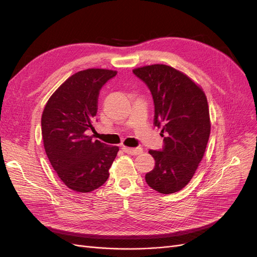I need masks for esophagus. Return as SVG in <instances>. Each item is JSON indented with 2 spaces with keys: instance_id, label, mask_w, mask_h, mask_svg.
<instances>
[{
  "instance_id": "esophagus-1",
  "label": "esophagus",
  "mask_w": 257,
  "mask_h": 257,
  "mask_svg": "<svg viewBox=\"0 0 257 257\" xmlns=\"http://www.w3.org/2000/svg\"><path fill=\"white\" fill-rule=\"evenodd\" d=\"M122 150L125 153L132 154V155H137V154H141L143 152L142 148H130V147H125V146L122 147Z\"/></svg>"
}]
</instances>
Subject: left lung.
Segmentation results:
<instances>
[{"instance_id": "obj_1", "label": "left lung", "mask_w": 257, "mask_h": 257, "mask_svg": "<svg viewBox=\"0 0 257 257\" xmlns=\"http://www.w3.org/2000/svg\"><path fill=\"white\" fill-rule=\"evenodd\" d=\"M133 73L151 91L153 124L164 137L163 150L149 151L155 166L146 174V182L161 194H173L191 181L205 154L211 128L207 97L197 83L172 66L147 65Z\"/></svg>"}]
</instances>
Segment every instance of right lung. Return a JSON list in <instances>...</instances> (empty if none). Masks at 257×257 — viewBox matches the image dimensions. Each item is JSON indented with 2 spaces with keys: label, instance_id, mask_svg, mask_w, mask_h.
<instances>
[{
  "label": "right lung",
  "instance_id": "add662e5",
  "mask_svg": "<svg viewBox=\"0 0 257 257\" xmlns=\"http://www.w3.org/2000/svg\"><path fill=\"white\" fill-rule=\"evenodd\" d=\"M116 71L88 68L72 75L54 91L42 114L46 154L68 189L92 192L109 177L119 147L89 136L97 112L99 90Z\"/></svg>",
  "mask_w": 257,
  "mask_h": 257
}]
</instances>
